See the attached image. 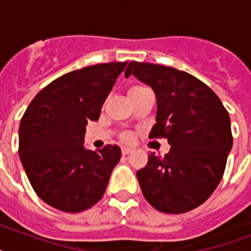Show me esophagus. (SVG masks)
I'll use <instances>...</instances> for the list:
<instances>
[{
    "mask_svg": "<svg viewBox=\"0 0 251 251\" xmlns=\"http://www.w3.org/2000/svg\"><path fill=\"white\" fill-rule=\"evenodd\" d=\"M131 151H133V149H130V147H122V155H129Z\"/></svg>",
    "mask_w": 251,
    "mask_h": 251,
    "instance_id": "1",
    "label": "esophagus"
}]
</instances>
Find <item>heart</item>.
Instances as JSON below:
<instances>
[{
  "label": "heart",
  "instance_id": "1",
  "mask_svg": "<svg viewBox=\"0 0 251 251\" xmlns=\"http://www.w3.org/2000/svg\"><path fill=\"white\" fill-rule=\"evenodd\" d=\"M145 90H147V88L143 86H133L129 90V95L130 96H133V95L139 94V92H142V91H145ZM124 139H125V141H131V137H130L129 134H126V135H124Z\"/></svg>",
  "mask_w": 251,
  "mask_h": 251
}]
</instances>
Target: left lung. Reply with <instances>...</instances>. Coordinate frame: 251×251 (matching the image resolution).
I'll list each match as a JSON object with an SVG mask.
<instances>
[{"label":"left lung","instance_id":"obj_1","mask_svg":"<svg viewBox=\"0 0 251 251\" xmlns=\"http://www.w3.org/2000/svg\"><path fill=\"white\" fill-rule=\"evenodd\" d=\"M133 74L156 95V124L150 138H167L164 156L149 155L137 172L146 201L165 214H183L204 203L218 187L233 137L229 114L210 87L175 68L130 62Z\"/></svg>","mask_w":251,"mask_h":251}]
</instances>
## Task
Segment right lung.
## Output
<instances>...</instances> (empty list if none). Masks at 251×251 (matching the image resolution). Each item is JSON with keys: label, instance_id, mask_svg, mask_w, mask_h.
<instances>
[{"label": "right lung", "instance_id": "add662e5", "mask_svg": "<svg viewBox=\"0 0 251 251\" xmlns=\"http://www.w3.org/2000/svg\"><path fill=\"white\" fill-rule=\"evenodd\" d=\"M127 62L74 70L57 78L33 98L21 120L19 157L33 190L47 204L75 214L101 199L118 146L84 149L88 121H98L106 96Z\"/></svg>", "mask_w": 251, "mask_h": 251}]
</instances>
